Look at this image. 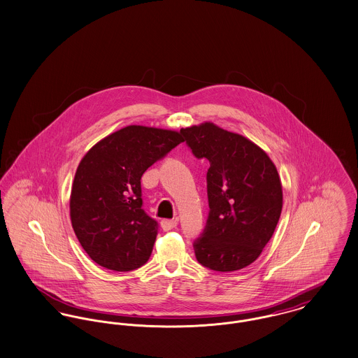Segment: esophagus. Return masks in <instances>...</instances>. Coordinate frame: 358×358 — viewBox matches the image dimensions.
Segmentation results:
<instances>
[{
    "label": "esophagus",
    "instance_id": "obj_1",
    "mask_svg": "<svg viewBox=\"0 0 358 358\" xmlns=\"http://www.w3.org/2000/svg\"><path fill=\"white\" fill-rule=\"evenodd\" d=\"M160 224H162L163 231H171L178 225V220L176 218L175 220H163Z\"/></svg>",
    "mask_w": 358,
    "mask_h": 358
}]
</instances>
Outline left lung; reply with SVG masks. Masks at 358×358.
Returning <instances> with one entry per match:
<instances>
[{"label":"left lung","instance_id":"obj_1","mask_svg":"<svg viewBox=\"0 0 358 358\" xmlns=\"http://www.w3.org/2000/svg\"><path fill=\"white\" fill-rule=\"evenodd\" d=\"M198 159H208L209 217L194 243L196 261L215 271L255 262L273 236L282 210L278 171L257 143L203 122L182 129Z\"/></svg>","mask_w":358,"mask_h":358}]
</instances>
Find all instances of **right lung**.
Instances as JSON below:
<instances>
[{
  "label": "right lung",
  "mask_w": 358,
  "mask_h": 358,
  "mask_svg": "<svg viewBox=\"0 0 358 358\" xmlns=\"http://www.w3.org/2000/svg\"><path fill=\"white\" fill-rule=\"evenodd\" d=\"M183 141L182 131L130 124L81 159L71 192V221L94 262L115 271L148 262L157 222L141 208V176Z\"/></svg>",
  "instance_id": "add662e5"
}]
</instances>
